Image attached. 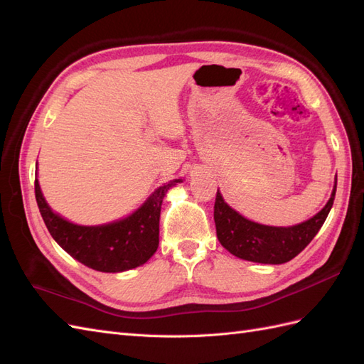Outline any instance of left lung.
<instances>
[{"label":"left lung","mask_w":364,"mask_h":364,"mask_svg":"<svg viewBox=\"0 0 364 364\" xmlns=\"http://www.w3.org/2000/svg\"><path fill=\"white\" fill-rule=\"evenodd\" d=\"M336 188L337 179L333 194L322 211H318L304 223L289 228L266 226L250 222L230 208L223 200L222 194L217 191L214 205L217 238L226 250L241 259L261 264L287 262L311 243L318 229L325 223L334 203Z\"/></svg>","instance_id":"obj_1"}]
</instances>
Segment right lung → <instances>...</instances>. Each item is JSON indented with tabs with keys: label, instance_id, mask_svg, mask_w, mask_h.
Instances as JSON below:
<instances>
[{
	"label": "right lung",
	"instance_id": "add662e5",
	"mask_svg": "<svg viewBox=\"0 0 364 364\" xmlns=\"http://www.w3.org/2000/svg\"><path fill=\"white\" fill-rule=\"evenodd\" d=\"M182 179L165 183L136 211L114 223L79 226L54 214L35 181V196L48 232L73 258L98 272L117 273L147 262L159 245V215L165 193Z\"/></svg>",
	"mask_w": 364,
	"mask_h": 364
}]
</instances>
